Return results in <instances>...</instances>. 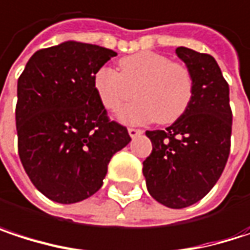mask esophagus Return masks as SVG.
I'll return each instance as SVG.
<instances>
[{
    "label": "esophagus",
    "mask_w": 250,
    "mask_h": 250,
    "mask_svg": "<svg viewBox=\"0 0 250 250\" xmlns=\"http://www.w3.org/2000/svg\"><path fill=\"white\" fill-rule=\"evenodd\" d=\"M142 133H143V130H140V128H136V127H128V134H130V137L140 136Z\"/></svg>",
    "instance_id": "34e87169"
}]
</instances>
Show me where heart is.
Returning a JSON list of instances; mask_svg holds the SVG:
<instances>
[{
  "instance_id": "b5f03b06",
  "label": "heart",
  "mask_w": 250,
  "mask_h": 250,
  "mask_svg": "<svg viewBox=\"0 0 250 250\" xmlns=\"http://www.w3.org/2000/svg\"><path fill=\"white\" fill-rule=\"evenodd\" d=\"M95 92L105 110L116 113L135 95L138 101L120 111L125 123L156 120L171 125L188 110L194 95L189 68L156 52H139L119 61V72L101 68L94 75Z\"/></svg>"
}]
</instances>
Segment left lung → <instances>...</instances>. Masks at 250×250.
<instances>
[{"label": "left lung", "mask_w": 250, "mask_h": 250, "mask_svg": "<svg viewBox=\"0 0 250 250\" xmlns=\"http://www.w3.org/2000/svg\"><path fill=\"white\" fill-rule=\"evenodd\" d=\"M189 68L194 95L188 110L167 130H147L152 153L143 162L149 194L169 208L195 204L214 187L230 153L229 83L211 55L176 47Z\"/></svg>", "instance_id": "8db88e82"}]
</instances>
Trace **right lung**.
<instances>
[{"mask_svg": "<svg viewBox=\"0 0 250 250\" xmlns=\"http://www.w3.org/2000/svg\"><path fill=\"white\" fill-rule=\"evenodd\" d=\"M117 53L65 42L37 50L17 83L19 156L49 200L72 204L95 194L113 155L131 140L101 104L94 75Z\"/></svg>", "mask_w": 250, "mask_h": 250, "instance_id": "add662e5", "label": "right lung"}]
</instances>
